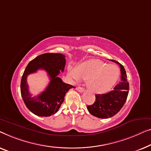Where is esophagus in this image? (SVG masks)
Segmentation results:
<instances>
[{
	"instance_id": "1",
	"label": "esophagus",
	"mask_w": 151,
	"mask_h": 151,
	"mask_svg": "<svg viewBox=\"0 0 151 151\" xmlns=\"http://www.w3.org/2000/svg\"><path fill=\"white\" fill-rule=\"evenodd\" d=\"M76 90L78 91L79 92H84V89L81 88V87H77V88H76Z\"/></svg>"
}]
</instances>
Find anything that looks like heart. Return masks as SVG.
Here are the masks:
<instances>
[{"mask_svg": "<svg viewBox=\"0 0 151 151\" xmlns=\"http://www.w3.org/2000/svg\"><path fill=\"white\" fill-rule=\"evenodd\" d=\"M74 78L88 80V88L95 94L107 92L116 83L120 70L116 65H109L99 59H90L71 70Z\"/></svg>", "mask_w": 151, "mask_h": 151, "instance_id": "b5f03b06", "label": "heart"}]
</instances>
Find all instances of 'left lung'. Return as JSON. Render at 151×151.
I'll return each mask as SVG.
<instances>
[{
  "label": "left lung",
  "mask_w": 151,
  "mask_h": 151,
  "mask_svg": "<svg viewBox=\"0 0 151 151\" xmlns=\"http://www.w3.org/2000/svg\"><path fill=\"white\" fill-rule=\"evenodd\" d=\"M120 67V81L111 92L103 94H96V101L88 105V110L94 116L99 118H109L115 116L124 105L129 94V85L127 81L126 71L118 61Z\"/></svg>",
  "instance_id": "obj_1"
}]
</instances>
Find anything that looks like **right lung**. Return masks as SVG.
Instances as JSON below:
<instances>
[{
  "mask_svg": "<svg viewBox=\"0 0 151 151\" xmlns=\"http://www.w3.org/2000/svg\"><path fill=\"white\" fill-rule=\"evenodd\" d=\"M65 57L61 53H44L36 57L26 67L21 79V95L27 107L35 115L44 117L53 115L60 108L66 92L74 88L58 77L60 71L64 70ZM40 69L48 73L51 81L45 91L37 97H32L28 91L26 78Z\"/></svg>",
  "mask_w": 151,
  "mask_h": 151,
  "instance_id": "1",
  "label": "right lung"
}]
</instances>
